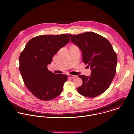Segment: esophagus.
Listing matches in <instances>:
<instances>
[{"label":"esophagus","mask_w":134,"mask_h":134,"mask_svg":"<svg viewBox=\"0 0 134 134\" xmlns=\"http://www.w3.org/2000/svg\"><path fill=\"white\" fill-rule=\"evenodd\" d=\"M68 76L69 78H70V79H74L76 77V76H75V75H69V74L68 75Z\"/></svg>","instance_id":"34e87169"}]
</instances>
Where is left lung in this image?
Here are the masks:
<instances>
[{"label": "left lung", "instance_id": "1", "mask_svg": "<svg viewBox=\"0 0 134 134\" xmlns=\"http://www.w3.org/2000/svg\"><path fill=\"white\" fill-rule=\"evenodd\" d=\"M68 35L72 43L81 49L83 62L91 69L90 76H79L83 84L77 91L86 97H96L109 88L115 76L117 54L110 42L97 33L87 32Z\"/></svg>", "mask_w": 134, "mask_h": 134}]
</instances>
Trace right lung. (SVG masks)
Returning a JSON list of instances; mask_svg holds the SVG:
<instances>
[{
  "label": "right lung",
  "mask_w": 134,
  "mask_h": 134,
  "mask_svg": "<svg viewBox=\"0 0 134 134\" xmlns=\"http://www.w3.org/2000/svg\"><path fill=\"white\" fill-rule=\"evenodd\" d=\"M69 41L64 34L39 35L31 39L21 53L19 69L26 87L37 99L51 100L63 91L67 75H56L47 66L54 55Z\"/></svg>",
  "instance_id": "right-lung-1"
}]
</instances>
